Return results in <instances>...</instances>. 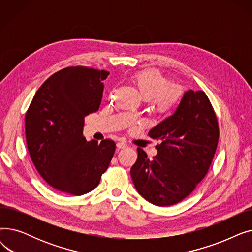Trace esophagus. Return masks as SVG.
<instances>
[{"instance_id": "esophagus-1", "label": "esophagus", "mask_w": 252, "mask_h": 252, "mask_svg": "<svg viewBox=\"0 0 252 252\" xmlns=\"http://www.w3.org/2000/svg\"><path fill=\"white\" fill-rule=\"evenodd\" d=\"M116 146L118 149H123V148H126L127 147V144L126 142H118L116 144Z\"/></svg>"}]
</instances>
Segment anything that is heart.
I'll use <instances>...</instances> for the list:
<instances>
[{"label":"heart","mask_w":252,"mask_h":252,"mask_svg":"<svg viewBox=\"0 0 252 252\" xmlns=\"http://www.w3.org/2000/svg\"><path fill=\"white\" fill-rule=\"evenodd\" d=\"M130 83L144 99L148 100L151 108L161 115L173 112L182 99V91L170 86L169 79L159 71L148 69L135 73Z\"/></svg>","instance_id":"heart-1"}]
</instances>
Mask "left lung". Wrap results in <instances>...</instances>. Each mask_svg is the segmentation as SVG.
<instances>
[{
  "label": "left lung",
  "instance_id": "8db88e82",
  "mask_svg": "<svg viewBox=\"0 0 252 252\" xmlns=\"http://www.w3.org/2000/svg\"><path fill=\"white\" fill-rule=\"evenodd\" d=\"M157 154L149 159L138 148L130 176L139 194L157 206L179 203L201 182L213 162L220 136L218 117L207 95L189 90L176 112L149 133Z\"/></svg>",
  "mask_w": 252,
  "mask_h": 252
}]
</instances>
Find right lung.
Returning a JSON list of instances; mask_svg holds the SVG:
<instances>
[{"label":"right lung","instance_id":"1","mask_svg":"<svg viewBox=\"0 0 252 252\" xmlns=\"http://www.w3.org/2000/svg\"><path fill=\"white\" fill-rule=\"evenodd\" d=\"M106 70L70 66L38 88L25 114V137L42 178L58 191L81 196L95 189L108 168L115 143L87 142L84 118L98 111Z\"/></svg>","mask_w":252,"mask_h":252}]
</instances>
